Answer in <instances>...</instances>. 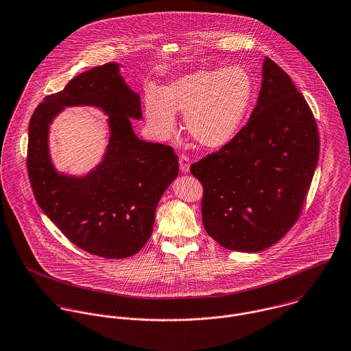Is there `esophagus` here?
<instances>
[{
    "instance_id": "obj_1",
    "label": "esophagus",
    "mask_w": 351,
    "mask_h": 351,
    "mask_svg": "<svg viewBox=\"0 0 351 351\" xmlns=\"http://www.w3.org/2000/svg\"><path fill=\"white\" fill-rule=\"evenodd\" d=\"M178 162H180V169H181V171H182V173H188V171H189V167H191V158H189L188 155H185V154H181Z\"/></svg>"
}]
</instances>
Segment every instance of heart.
I'll use <instances>...</instances> for the list:
<instances>
[{"instance_id": "1", "label": "heart", "mask_w": 351, "mask_h": 351, "mask_svg": "<svg viewBox=\"0 0 351 351\" xmlns=\"http://www.w3.org/2000/svg\"><path fill=\"white\" fill-rule=\"evenodd\" d=\"M254 95V81L242 66L200 69L176 78L160 93L150 92L145 113L152 131L166 138L174 113H185V128L201 147L219 149L239 131Z\"/></svg>"}]
</instances>
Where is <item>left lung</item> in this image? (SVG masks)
<instances>
[{
  "label": "left lung",
  "mask_w": 351,
  "mask_h": 351,
  "mask_svg": "<svg viewBox=\"0 0 351 351\" xmlns=\"http://www.w3.org/2000/svg\"><path fill=\"white\" fill-rule=\"evenodd\" d=\"M262 75L247 124L191 166L204 228L228 250H265L293 227L319 159L316 120L291 77L270 58Z\"/></svg>",
  "instance_id": "8db88e82"
}]
</instances>
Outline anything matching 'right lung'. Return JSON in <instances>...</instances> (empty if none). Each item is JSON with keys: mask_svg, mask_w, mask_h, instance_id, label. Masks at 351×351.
Listing matches in <instances>:
<instances>
[{"mask_svg": "<svg viewBox=\"0 0 351 351\" xmlns=\"http://www.w3.org/2000/svg\"><path fill=\"white\" fill-rule=\"evenodd\" d=\"M95 104L110 114L111 136L101 165L85 178L58 175L48 154V128L64 106ZM132 119H141V97L105 63L73 78L45 97L28 132L27 169L36 202L62 234L89 254L121 259L150 239L156 205L178 174L173 147L141 141Z\"/></svg>", "mask_w": 351, "mask_h": 351, "instance_id": "add662e5", "label": "right lung"}]
</instances>
